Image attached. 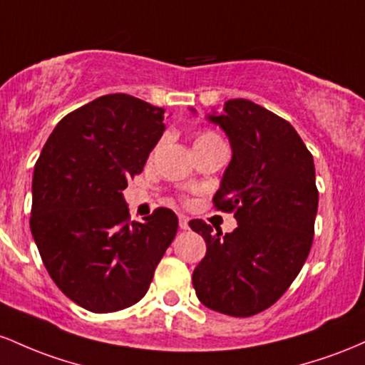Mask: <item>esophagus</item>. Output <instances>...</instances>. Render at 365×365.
<instances>
[{"mask_svg":"<svg viewBox=\"0 0 365 365\" xmlns=\"http://www.w3.org/2000/svg\"><path fill=\"white\" fill-rule=\"evenodd\" d=\"M190 219H187L186 215H179V227L182 229V231H186V229H190Z\"/></svg>","mask_w":365,"mask_h":365,"instance_id":"esophagus-1","label":"esophagus"}]
</instances>
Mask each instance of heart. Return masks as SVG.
<instances>
[{
    "instance_id": "1",
    "label": "heart",
    "mask_w": 365,
    "mask_h": 365,
    "mask_svg": "<svg viewBox=\"0 0 365 365\" xmlns=\"http://www.w3.org/2000/svg\"><path fill=\"white\" fill-rule=\"evenodd\" d=\"M215 141H222V139L217 136L215 133H212V130H202V133L196 134V138H195V146H198V145H207V143H215Z\"/></svg>"
}]
</instances>
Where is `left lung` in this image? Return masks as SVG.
Instances as JSON below:
<instances>
[{"label": "left lung", "mask_w": 365, "mask_h": 365, "mask_svg": "<svg viewBox=\"0 0 365 365\" xmlns=\"http://www.w3.org/2000/svg\"><path fill=\"white\" fill-rule=\"evenodd\" d=\"M207 120L231 145L214 203L235 212L237 227L222 235L191 220L207 243L193 288L208 309L250 317L279 300L309 257L319 203L314 158L289 122L250 100H229Z\"/></svg>", "instance_id": "8db88e82"}]
</instances>
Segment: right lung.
<instances>
[{"mask_svg": "<svg viewBox=\"0 0 365 365\" xmlns=\"http://www.w3.org/2000/svg\"><path fill=\"white\" fill-rule=\"evenodd\" d=\"M163 130V108L106 94L61 118L36 162L32 237L55 284L86 310L141 300L178 232V217L163 207L129 222L122 195Z\"/></svg>", "mask_w": 365, "mask_h": 365, "instance_id": "obj_1", "label": "right lung"}]
</instances>
